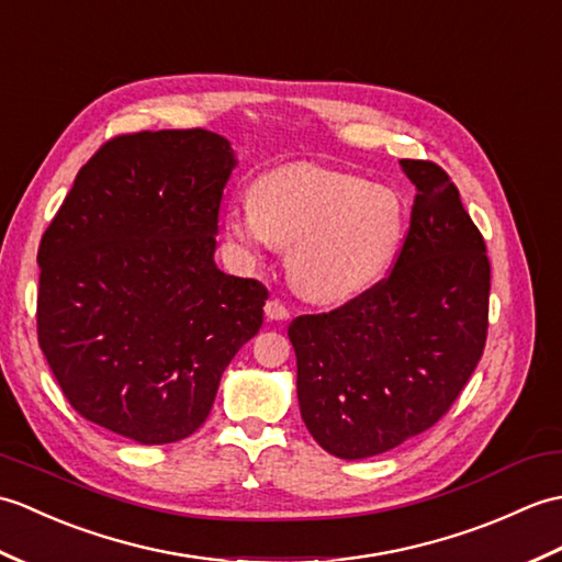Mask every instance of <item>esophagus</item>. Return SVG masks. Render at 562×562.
I'll return each instance as SVG.
<instances>
[{"label": "esophagus", "instance_id": "1", "mask_svg": "<svg viewBox=\"0 0 562 562\" xmlns=\"http://www.w3.org/2000/svg\"><path fill=\"white\" fill-rule=\"evenodd\" d=\"M265 315H267V319L283 322V319H289V307H285L281 301H277V297H271V301H267V305H265Z\"/></svg>", "mask_w": 562, "mask_h": 562}]
</instances>
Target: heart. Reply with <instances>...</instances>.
I'll return each mask as SVG.
<instances>
[{"label": "heart", "instance_id": "b5f03b06", "mask_svg": "<svg viewBox=\"0 0 562 562\" xmlns=\"http://www.w3.org/2000/svg\"><path fill=\"white\" fill-rule=\"evenodd\" d=\"M228 238L259 257L285 249L297 295L344 305L380 285L402 257L408 206L392 184L319 166L271 170L252 184V204L226 211Z\"/></svg>", "mask_w": 562, "mask_h": 562}]
</instances>
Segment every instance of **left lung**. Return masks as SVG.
<instances>
[{"label": "left lung", "mask_w": 562, "mask_h": 562, "mask_svg": "<svg viewBox=\"0 0 562 562\" xmlns=\"http://www.w3.org/2000/svg\"><path fill=\"white\" fill-rule=\"evenodd\" d=\"M416 184L402 257L380 285L329 315L295 317L297 404L339 459H366L435 426L479 366L491 265L450 176L398 160Z\"/></svg>", "instance_id": "obj_1"}]
</instances>
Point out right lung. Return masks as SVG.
Listing matches in <instances>:
<instances>
[{"label": "right lung", "instance_id": "add662e5", "mask_svg": "<svg viewBox=\"0 0 562 562\" xmlns=\"http://www.w3.org/2000/svg\"><path fill=\"white\" fill-rule=\"evenodd\" d=\"M235 166L221 134L164 130L79 170L37 249V341L86 420L139 445L190 438L259 331L267 289L214 261Z\"/></svg>", "mask_w": 562, "mask_h": 562}]
</instances>
